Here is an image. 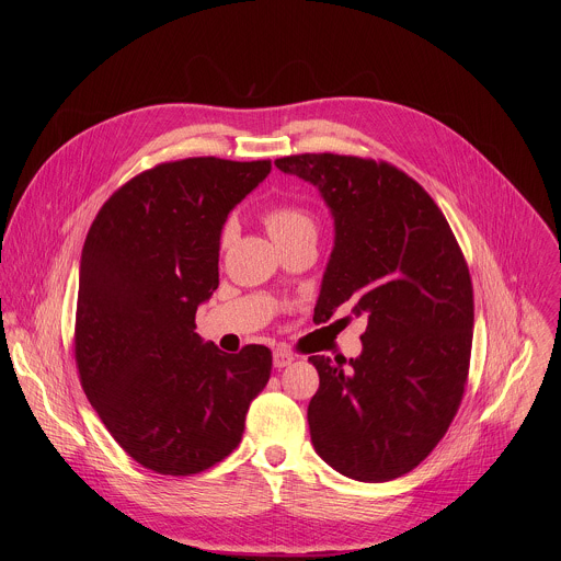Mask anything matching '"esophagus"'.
<instances>
[{
	"instance_id": "obj_1",
	"label": "esophagus",
	"mask_w": 561,
	"mask_h": 561,
	"mask_svg": "<svg viewBox=\"0 0 561 561\" xmlns=\"http://www.w3.org/2000/svg\"><path fill=\"white\" fill-rule=\"evenodd\" d=\"M293 362H295V357H293L288 351L277 348V351L273 353V366H275V368H284V366H288V364H293Z\"/></svg>"
}]
</instances>
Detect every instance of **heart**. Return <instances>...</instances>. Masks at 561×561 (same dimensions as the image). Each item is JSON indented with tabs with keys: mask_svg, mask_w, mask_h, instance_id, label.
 <instances>
[{
	"mask_svg": "<svg viewBox=\"0 0 561 561\" xmlns=\"http://www.w3.org/2000/svg\"><path fill=\"white\" fill-rule=\"evenodd\" d=\"M264 224L277 244H286L301 234H314L317 221L312 213L299 204H277L264 213ZM234 221L230 219L221 230V247H228L234 237Z\"/></svg>",
	"mask_w": 561,
	"mask_h": 561,
	"instance_id": "b5f03b06",
	"label": "heart"
}]
</instances>
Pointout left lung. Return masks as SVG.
<instances>
[{"mask_svg": "<svg viewBox=\"0 0 561 561\" xmlns=\"http://www.w3.org/2000/svg\"><path fill=\"white\" fill-rule=\"evenodd\" d=\"M275 167L312 184L335 221L317 322L342 304L368 317L351 368L308 357L319 373L312 446L357 482H390L428 457L459 409L474 319L468 266L437 204L394 167L333 152Z\"/></svg>", "mask_w": 561, "mask_h": 561, "instance_id": "1", "label": "left lung"}]
</instances>
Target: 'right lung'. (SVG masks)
Masks as SVG:
<instances>
[{"mask_svg": "<svg viewBox=\"0 0 561 561\" xmlns=\"http://www.w3.org/2000/svg\"><path fill=\"white\" fill-rule=\"evenodd\" d=\"M271 162L191 157L124 184L79 262L75 359L91 407L144 468L195 474L230 455L271 377L266 346L219 351L195 333L219 286L228 213Z\"/></svg>", "mask_w": 561, "mask_h": 561, "instance_id": "obj_1", "label": "right lung"}]
</instances>
